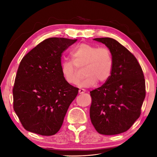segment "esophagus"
<instances>
[{
  "label": "esophagus",
  "instance_id": "34e87169",
  "mask_svg": "<svg viewBox=\"0 0 157 157\" xmlns=\"http://www.w3.org/2000/svg\"><path fill=\"white\" fill-rule=\"evenodd\" d=\"M86 92V90L85 89H79V94H83Z\"/></svg>",
  "mask_w": 157,
  "mask_h": 157
}]
</instances>
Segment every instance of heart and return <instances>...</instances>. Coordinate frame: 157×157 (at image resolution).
<instances>
[{
    "label": "heart",
    "mask_w": 157,
    "mask_h": 157,
    "mask_svg": "<svg viewBox=\"0 0 157 157\" xmlns=\"http://www.w3.org/2000/svg\"><path fill=\"white\" fill-rule=\"evenodd\" d=\"M72 62L64 61L61 65V72L65 81L69 85H76L80 78V70L84 69L85 78L80 87H90L97 81L105 83L111 76L113 59L110 49L105 46L81 43L71 53Z\"/></svg>",
    "instance_id": "obj_1"
}]
</instances>
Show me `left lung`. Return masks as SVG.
Here are the masks:
<instances>
[{
	"instance_id": "left-lung-1",
	"label": "left lung",
	"mask_w": 157,
	"mask_h": 157,
	"mask_svg": "<svg viewBox=\"0 0 157 157\" xmlns=\"http://www.w3.org/2000/svg\"><path fill=\"white\" fill-rule=\"evenodd\" d=\"M94 40L110 49L113 68L109 79L90 92L92 97L90 119L101 134L125 132L141 115L146 96L142 68L134 55L117 40L109 37Z\"/></svg>"
}]
</instances>
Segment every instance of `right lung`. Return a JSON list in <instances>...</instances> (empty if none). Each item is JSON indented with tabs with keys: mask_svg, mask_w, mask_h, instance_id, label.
I'll list each match as a JSON object with an SVG mask.
<instances>
[{
	"mask_svg": "<svg viewBox=\"0 0 157 157\" xmlns=\"http://www.w3.org/2000/svg\"><path fill=\"white\" fill-rule=\"evenodd\" d=\"M76 40L46 39L20 62L13 88V108L25 130L49 136L61 128L79 90L65 81L61 57Z\"/></svg>",
	"mask_w": 157,
	"mask_h": 157,
	"instance_id": "add662e5",
	"label": "right lung"
}]
</instances>
